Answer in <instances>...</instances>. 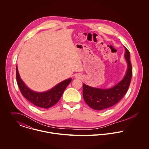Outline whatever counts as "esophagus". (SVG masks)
Masks as SVG:
<instances>
[{"label":"esophagus","mask_w":149,"mask_h":149,"mask_svg":"<svg viewBox=\"0 0 149 149\" xmlns=\"http://www.w3.org/2000/svg\"><path fill=\"white\" fill-rule=\"evenodd\" d=\"M82 77V75L80 73H77L75 74V78L76 79H81Z\"/></svg>","instance_id":"obj_1"}]
</instances>
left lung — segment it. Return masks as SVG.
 Wrapping results in <instances>:
<instances>
[{
	"mask_svg": "<svg viewBox=\"0 0 149 149\" xmlns=\"http://www.w3.org/2000/svg\"><path fill=\"white\" fill-rule=\"evenodd\" d=\"M124 58L127 70L124 77L115 86L109 89H100L83 85V97L85 102L93 109L101 111L116 104L128 91L131 80L132 70L129 51L125 48Z\"/></svg>",
	"mask_w": 149,
	"mask_h": 149,
	"instance_id": "obj_1",
	"label": "left lung"
}]
</instances>
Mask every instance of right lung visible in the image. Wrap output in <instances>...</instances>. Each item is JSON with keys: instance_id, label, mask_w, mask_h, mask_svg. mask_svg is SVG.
<instances>
[{"instance_id": "right-lung-1", "label": "right lung", "mask_w": 149, "mask_h": 149, "mask_svg": "<svg viewBox=\"0 0 149 149\" xmlns=\"http://www.w3.org/2000/svg\"><path fill=\"white\" fill-rule=\"evenodd\" d=\"M16 78L22 95L33 105L45 109L49 108L59 101L64 90L72 80L70 78L60 82L48 91L37 92L29 89L22 81L19 76L17 65L16 66Z\"/></svg>"}]
</instances>
